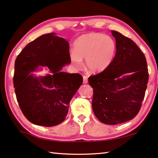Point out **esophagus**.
I'll return each mask as SVG.
<instances>
[{"label": "esophagus", "mask_w": 158, "mask_h": 158, "mask_svg": "<svg viewBox=\"0 0 158 158\" xmlns=\"http://www.w3.org/2000/svg\"><path fill=\"white\" fill-rule=\"evenodd\" d=\"M83 83H84V84H87L88 83V77L87 76H83Z\"/></svg>", "instance_id": "obj_1"}]
</instances>
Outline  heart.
<instances>
[{
    "label": "heart",
    "mask_w": 158,
    "mask_h": 158,
    "mask_svg": "<svg viewBox=\"0 0 158 158\" xmlns=\"http://www.w3.org/2000/svg\"><path fill=\"white\" fill-rule=\"evenodd\" d=\"M117 49L111 37L102 33L82 35L74 43V52L70 53V60L77 68L82 66V59H86V66L92 73H102L113 62Z\"/></svg>",
    "instance_id": "heart-1"
}]
</instances>
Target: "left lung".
<instances>
[{
	"mask_svg": "<svg viewBox=\"0 0 158 158\" xmlns=\"http://www.w3.org/2000/svg\"><path fill=\"white\" fill-rule=\"evenodd\" d=\"M117 46L110 66L89 78L93 89L92 107L105 124L116 125L133 119L139 111L148 81L145 56L135 42L111 31Z\"/></svg>",
	"mask_w": 158,
	"mask_h": 158,
	"instance_id": "obj_1",
	"label": "left lung"
}]
</instances>
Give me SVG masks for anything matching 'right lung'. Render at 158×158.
Masks as SVG:
<instances>
[{
    "mask_svg": "<svg viewBox=\"0 0 158 158\" xmlns=\"http://www.w3.org/2000/svg\"><path fill=\"white\" fill-rule=\"evenodd\" d=\"M69 48L66 40L51 33L28 43L16 58L15 94L21 111L32 123L55 126L68 113L70 100L83 83L81 74L61 71L71 62ZM42 67L51 74L33 73Z\"/></svg>",
    "mask_w": 158,
    "mask_h": 158,
    "instance_id": "right-lung-1",
    "label": "right lung"
}]
</instances>
